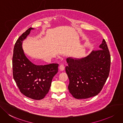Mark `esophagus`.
<instances>
[{"label":"esophagus","instance_id":"obj_1","mask_svg":"<svg viewBox=\"0 0 123 123\" xmlns=\"http://www.w3.org/2000/svg\"><path fill=\"white\" fill-rule=\"evenodd\" d=\"M59 68H60V70H61V71H63L65 70V66H64V65L63 64V63H61V64L60 65V67H59Z\"/></svg>","mask_w":123,"mask_h":123}]
</instances>
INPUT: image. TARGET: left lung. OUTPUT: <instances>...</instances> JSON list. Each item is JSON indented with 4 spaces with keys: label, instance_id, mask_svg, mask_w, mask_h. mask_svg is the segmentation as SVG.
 <instances>
[{
    "label": "left lung",
    "instance_id": "8db88e82",
    "mask_svg": "<svg viewBox=\"0 0 123 123\" xmlns=\"http://www.w3.org/2000/svg\"><path fill=\"white\" fill-rule=\"evenodd\" d=\"M81 58H67L66 71L69 79L68 89L76 99H86L97 95L109 77L111 56L105 39L99 46Z\"/></svg>",
    "mask_w": 123,
    "mask_h": 123
}]
</instances>
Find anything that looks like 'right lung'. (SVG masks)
I'll return each instance as SVG.
<instances>
[{
    "instance_id": "add662e5",
    "label": "right lung",
    "mask_w": 123,
    "mask_h": 123,
    "mask_svg": "<svg viewBox=\"0 0 123 123\" xmlns=\"http://www.w3.org/2000/svg\"><path fill=\"white\" fill-rule=\"evenodd\" d=\"M33 29L29 28L15 43L12 57V73L14 80L22 94L33 99L40 100L49 90L52 79L58 72V65H36L26 57L22 43Z\"/></svg>"
}]
</instances>
